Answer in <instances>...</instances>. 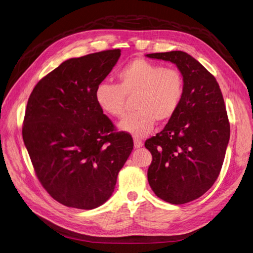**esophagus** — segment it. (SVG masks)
<instances>
[{
    "mask_svg": "<svg viewBox=\"0 0 253 253\" xmlns=\"http://www.w3.org/2000/svg\"><path fill=\"white\" fill-rule=\"evenodd\" d=\"M142 145H143V142L140 139L134 138V147H135V149H139V148L142 147Z\"/></svg>",
    "mask_w": 253,
    "mask_h": 253,
    "instance_id": "obj_1",
    "label": "esophagus"
}]
</instances>
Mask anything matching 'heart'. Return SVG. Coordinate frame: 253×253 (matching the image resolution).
Returning <instances> with one entry per match:
<instances>
[{"label": "heart", "instance_id": "obj_1", "mask_svg": "<svg viewBox=\"0 0 253 253\" xmlns=\"http://www.w3.org/2000/svg\"><path fill=\"white\" fill-rule=\"evenodd\" d=\"M118 84L99 83L95 101L102 113L124 117L126 97H134L136 110L119 124L121 131L137 137L148 135L155 121L165 124L174 117L185 95V79L179 70L136 58L116 72Z\"/></svg>", "mask_w": 253, "mask_h": 253}]
</instances>
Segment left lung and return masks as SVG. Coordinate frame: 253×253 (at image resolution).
Returning <instances> with one entry per match:
<instances>
[{"mask_svg":"<svg viewBox=\"0 0 253 253\" xmlns=\"http://www.w3.org/2000/svg\"><path fill=\"white\" fill-rule=\"evenodd\" d=\"M147 57L176 64L185 79L178 111L144 147L152 154L148 180L154 193L167 203L186 204L213 186L223 166L230 138L223 94L214 76L187 52Z\"/></svg>","mask_w":253,"mask_h":253,"instance_id":"obj_1","label":"left lung"}]
</instances>
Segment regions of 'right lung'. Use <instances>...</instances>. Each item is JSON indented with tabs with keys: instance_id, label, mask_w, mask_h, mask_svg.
<instances>
[{
	"instance_id": "add662e5",
	"label": "right lung",
	"mask_w": 253,
	"mask_h": 253,
	"mask_svg": "<svg viewBox=\"0 0 253 253\" xmlns=\"http://www.w3.org/2000/svg\"><path fill=\"white\" fill-rule=\"evenodd\" d=\"M119 57L120 49H111L66 60L28 98L23 140L41 185L66 207L104 204L133 150L132 137L115 131L95 101Z\"/></svg>"
}]
</instances>
